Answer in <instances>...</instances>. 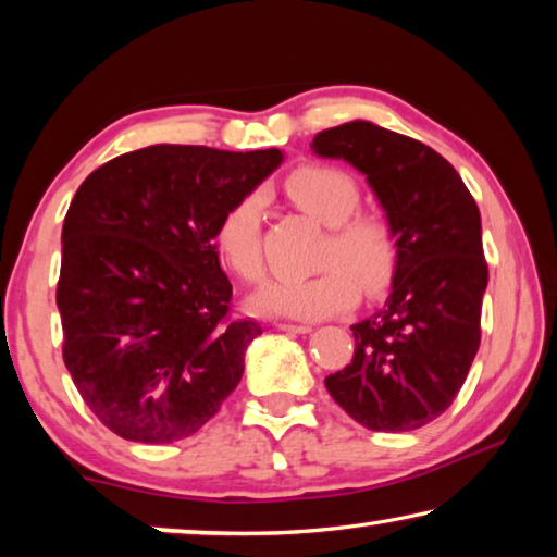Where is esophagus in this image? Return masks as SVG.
Masks as SVG:
<instances>
[{
	"instance_id": "obj_1",
	"label": "esophagus",
	"mask_w": 557,
	"mask_h": 557,
	"mask_svg": "<svg viewBox=\"0 0 557 557\" xmlns=\"http://www.w3.org/2000/svg\"><path fill=\"white\" fill-rule=\"evenodd\" d=\"M280 332H287V334H309L312 332V326L309 324H277Z\"/></svg>"
}]
</instances>
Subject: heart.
I'll return each instance as SVG.
<instances>
[{
	"label": "heart",
	"instance_id": "1",
	"mask_svg": "<svg viewBox=\"0 0 557 557\" xmlns=\"http://www.w3.org/2000/svg\"><path fill=\"white\" fill-rule=\"evenodd\" d=\"M287 199L329 228L322 265L312 277H289L268 285L256 297L262 312L297 319H322L344 312L363 295H381L398 268L393 225L373 213H354L361 191L351 174L326 164H305L285 178ZM262 199L248 194L225 209L215 225V250L223 265L243 282L265 277L260 240Z\"/></svg>",
	"mask_w": 557,
	"mask_h": 557
}]
</instances>
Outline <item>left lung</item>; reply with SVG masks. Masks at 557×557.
Here are the masks:
<instances>
[{"instance_id":"obj_1","label":"left lung","mask_w":557,"mask_h":557,"mask_svg":"<svg viewBox=\"0 0 557 557\" xmlns=\"http://www.w3.org/2000/svg\"><path fill=\"white\" fill-rule=\"evenodd\" d=\"M312 149L366 174L398 238L391 297L351 326L354 358L326 391L358 425L418 430L457 398L482 342V215L457 169L412 137L354 120Z\"/></svg>"}]
</instances>
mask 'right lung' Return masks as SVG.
Listing matches in <instances>:
<instances>
[{"label": "right lung", "mask_w": 557, "mask_h": 557, "mask_svg": "<svg viewBox=\"0 0 557 557\" xmlns=\"http://www.w3.org/2000/svg\"><path fill=\"white\" fill-rule=\"evenodd\" d=\"M280 162V149L154 145L110 159L75 191L55 289L63 363L122 440L194 435L240 383L262 329L231 319L215 225Z\"/></svg>", "instance_id": "right-lung-1"}]
</instances>
